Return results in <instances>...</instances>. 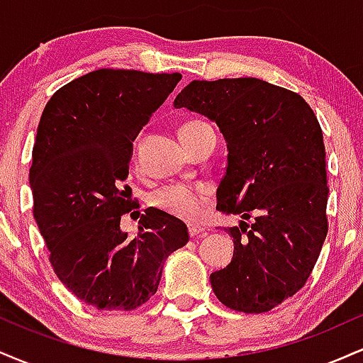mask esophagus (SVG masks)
<instances>
[{
	"label": "esophagus",
	"instance_id": "esophagus-1",
	"mask_svg": "<svg viewBox=\"0 0 363 363\" xmlns=\"http://www.w3.org/2000/svg\"><path fill=\"white\" fill-rule=\"evenodd\" d=\"M201 234H205V228L199 227V225H189V235L191 237H198Z\"/></svg>",
	"mask_w": 363,
	"mask_h": 363
}]
</instances>
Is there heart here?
Instances as JSON below:
<instances>
[{"instance_id": "b5f03b06", "label": "heart", "mask_w": 363, "mask_h": 363, "mask_svg": "<svg viewBox=\"0 0 363 363\" xmlns=\"http://www.w3.org/2000/svg\"><path fill=\"white\" fill-rule=\"evenodd\" d=\"M203 126L206 124L199 123V121H191V123H186L179 133L193 131V129ZM208 201H210V193L206 189L184 184L165 186L155 191L152 196V203L158 210L182 220H196L198 216H201Z\"/></svg>"}]
</instances>
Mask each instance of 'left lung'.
<instances>
[{"label": "left lung", "mask_w": 363, "mask_h": 363, "mask_svg": "<svg viewBox=\"0 0 363 363\" xmlns=\"http://www.w3.org/2000/svg\"><path fill=\"white\" fill-rule=\"evenodd\" d=\"M174 107L213 121L227 143L216 210L239 215L240 223L227 228L234 256L210 274L211 289L234 311H272L306 285L328 234L318 118L301 95L259 78L193 80Z\"/></svg>", "instance_id": "obj_1"}]
</instances>
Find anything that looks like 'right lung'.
<instances>
[{
    "label": "right lung",
    "mask_w": 363,
    "mask_h": 363,
    "mask_svg": "<svg viewBox=\"0 0 363 363\" xmlns=\"http://www.w3.org/2000/svg\"><path fill=\"white\" fill-rule=\"evenodd\" d=\"M181 73L97 69L61 86L45 104L32 152L34 218L54 273L99 311H133L155 295L167 257L189 234L176 216L148 208L128 239L124 186L133 141Z\"/></svg>",
    "instance_id": "obj_1"
}]
</instances>
